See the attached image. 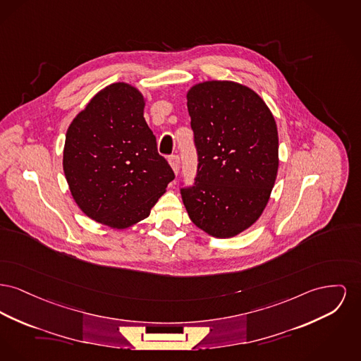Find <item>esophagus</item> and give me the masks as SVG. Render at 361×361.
I'll return each mask as SVG.
<instances>
[{"label": "esophagus", "mask_w": 361, "mask_h": 361, "mask_svg": "<svg viewBox=\"0 0 361 361\" xmlns=\"http://www.w3.org/2000/svg\"><path fill=\"white\" fill-rule=\"evenodd\" d=\"M169 164L170 166H171V169H173V171L177 174V173H178V170H180V157H178L177 154H174V155H170Z\"/></svg>", "instance_id": "1"}]
</instances>
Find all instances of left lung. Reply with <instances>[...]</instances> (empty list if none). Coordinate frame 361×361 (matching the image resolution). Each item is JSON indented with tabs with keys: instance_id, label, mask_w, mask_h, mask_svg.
<instances>
[{
	"instance_id": "obj_1",
	"label": "left lung",
	"mask_w": 361,
	"mask_h": 361,
	"mask_svg": "<svg viewBox=\"0 0 361 361\" xmlns=\"http://www.w3.org/2000/svg\"><path fill=\"white\" fill-rule=\"evenodd\" d=\"M197 171L180 188L192 222L214 237L248 229L276 183L278 132L270 109L245 85L204 82L187 94Z\"/></svg>"
}]
</instances>
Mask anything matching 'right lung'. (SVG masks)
<instances>
[{
	"mask_svg": "<svg viewBox=\"0 0 361 361\" xmlns=\"http://www.w3.org/2000/svg\"><path fill=\"white\" fill-rule=\"evenodd\" d=\"M143 109L145 98L135 87L114 83L66 130L63 166L71 193L87 216L110 228L147 218L174 178Z\"/></svg>",
	"mask_w": 361,
	"mask_h": 361,
	"instance_id": "1",
	"label": "right lung"
}]
</instances>
